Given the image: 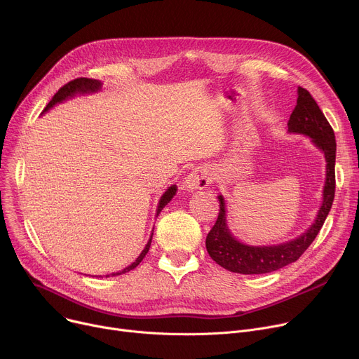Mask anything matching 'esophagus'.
I'll list each match as a JSON object with an SVG mask.
<instances>
[{"label": "esophagus", "instance_id": "34e87169", "mask_svg": "<svg viewBox=\"0 0 359 359\" xmlns=\"http://www.w3.org/2000/svg\"><path fill=\"white\" fill-rule=\"evenodd\" d=\"M212 182H213V177H212L210 172H209L206 168L198 166V168L193 169V170L187 175V177H186V180H184V187H186L187 190L204 189V187H208Z\"/></svg>", "mask_w": 359, "mask_h": 359}]
</instances>
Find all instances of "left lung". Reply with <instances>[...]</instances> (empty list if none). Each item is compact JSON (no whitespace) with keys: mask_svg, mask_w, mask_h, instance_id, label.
<instances>
[{"mask_svg":"<svg viewBox=\"0 0 359 359\" xmlns=\"http://www.w3.org/2000/svg\"><path fill=\"white\" fill-rule=\"evenodd\" d=\"M288 130L310 136L324 151L327 161V179L323 206L314 224L298 238L284 244L257 247L243 244L230 234L226 226L224 200L219 196L220 210L215 226L206 237V248L210 257L219 266L231 273L266 274L297 262L316 240L331 210L335 196V135L316 99L304 88H298L297 105L290 116Z\"/></svg>","mask_w":359,"mask_h":359,"instance_id":"obj_1","label":"left lung"}]
</instances>
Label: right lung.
<instances>
[{"label":"right lung","mask_w":359,"mask_h":359,"mask_svg":"<svg viewBox=\"0 0 359 359\" xmlns=\"http://www.w3.org/2000/svg\"><path fill=\"white\" fill-rule=\"evenodd\" d=\"M99 88H100V82L96 81V79H90V78H76V79H74V81L65 83L62 88H60V90L53 96V99L49 100V104H48L46 108L43 109V112L48 111L49 108H53L55 104H58V102H62L64 99H67V97H69V96H72V95H75V93H78V92H82V93H85V92H95V90H97ZM175 194H176V186H172V187H169V189L165 191V194L162 196V198H161V201H159L158 215L162 212V209L172 200V197H173ZM151 236H153V233H151ZM150 243H151V237L149 238L146 247L143 248V251L140 252L139 257H137L130 266H128V267L123 269L122 271L114 273V274H111V276L125 274V273H128V271L136 269V267L139 266V263L144 259V255L147 254V251H149V248H150ZM107 277H109V276H107Z\"/></svg>","instance_id":"right-lung-1"}]
</instances>
